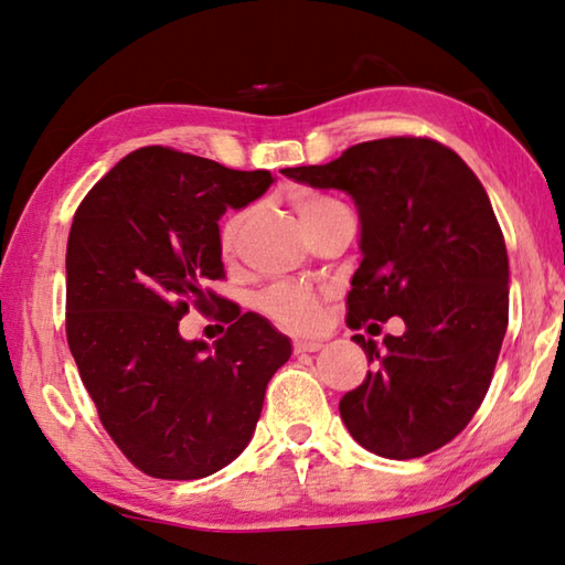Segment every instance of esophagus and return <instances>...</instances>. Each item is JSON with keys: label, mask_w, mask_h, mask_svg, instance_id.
Listing matches in <instances>:
<instances>
[{"label": "esophagus", "mask_w": 565, "mask_h": 565, "mask_svg": "<svg viewBox=\"0 0 565 565\" xmlns=\"http://www.w3.org/2000/svg\"><path fill=\"white\" fill-rule=\"evenodd\" d=\"M323 348V341H316V338H309V341H296L294 343V353H316Z\"/></svg>", "instance_id": "1"}]
</instances>
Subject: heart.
<instances>
[{"mask_svg":"<svg viewBox=\"0 0 565 565\" xmlns=\"http://www.w3.org/2000/svg\"><path fill=\"white\" fill-rule=\"evenodd\" d=\"M296 212H299L301 222H311L321 214L343 207V202H338L328 194L316 192H296L294 194ZM244 222V212H232L220 224V249L227 254L234 249L237 242L239 227ZM259 309L266 318H271L276 326L289 328V331H311L321 318V309H318V296L301 284H274L259 296Z\"/></svg>","mask_w":565,"mask_h":565,"instance_id":"heart-1","label":"heart"}]
</instances>
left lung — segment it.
I'll list each match as a JSON object with an SVG mask.
<instances>
[{
    "mask_svg": "<svg viewBox=\"0 0 565 565\" xmlns=\"http://www.w3.org/2000/svg\"><path fill=\"white\" fill-rule=\"evenodd\" d=\"M281 172L355 200L363 262L345 323L405 321L383 348L353 335L373 371L338 405L348 433L387 459L452 443L487 395L509 323L507 244L481 182L452 148L417 136L358 142L328 166Z\"/></svg>",
    "mask_w": 565,
    "mask_h": 565,
    "instance_id": "left-lung-1",
    "label": "left lung"
}]
</instances>
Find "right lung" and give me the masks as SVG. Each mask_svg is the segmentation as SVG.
<instances>
[{
  "instance_id": "right-lung-1",
  "label": "right lung",
  "mask_w": 565,
  "mask_h": 565,
  "mask_svg": "<svg viewBox=\"0 0 565 565\" xmlns=\"http://www.w3.org/2000/svg\"><path fill=\"white\" fill-rule=\"evenodd\" d=\"M271 182L269 170L148 146L106 172L71 222V355L100 425L150 477L202 479L239 457L289 361V338L210 289L224 279L217 220ZM190 308L228 323L212 352L181 338Z\"/></svg>"
}]
</instances>
